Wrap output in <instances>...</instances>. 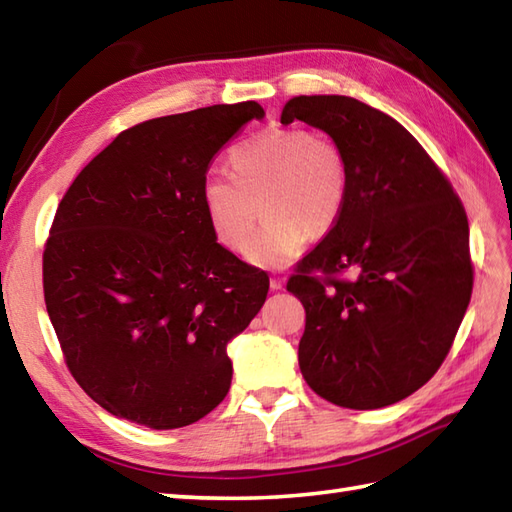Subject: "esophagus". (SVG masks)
<instances>
[{
	"label": "esophagus",
	"instance_id": "esophagus-1",
	"mask_svg": "<svg viewBox=\"0 0 512 512\" xmlns=\"http://www.w3.org/2000/svg\"><path fill=\"white\" fill-rule=\"evenodd\" d=\"M284 284H286V279L281 275L270 277V290H281V288H284Z\"/></svg>",
	"mask_w": 512,
	"mask_h": 512
}]
</instances>
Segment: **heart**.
<instances>
[{
    "label": "heart",
    "mask_w": 512,
    "mask_h": 512,
    "mask_svg": "<svg viewBox=\"0 0 512 512\" xmlns=\"http://www.w3.org/2000/svg\"><path fill=\"white\" fill-rule=\"evenodd\" d=\"M231 173L211 171L202 182V206L211 231L231 253H244L259 220L262 231L248 259L281 268L295 259L310 235L339 224L347 204V162L332 140L308 129H268L237 145Z\"/></svg>",
    "instance_id": "obj_1"
}]
</instances>
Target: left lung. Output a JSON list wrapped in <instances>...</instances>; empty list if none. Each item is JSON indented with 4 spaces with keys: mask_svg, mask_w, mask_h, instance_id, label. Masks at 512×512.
Wrapping results in <instances>:
<instances>
[{
    "mask_svg": "<svg viewBox=\"0 0 512 512\" xmlns=\"http://www.w3.org/2000/svg\"><path fill=\"white\" fill-rule=\"evenodd\" d=\"M292 121L330 134L350 178L339 224L286 286L306 308L301 374L339 407L394 405L438 372L469 308L466 211L418 140L374 107L297 96L281 112Z\"/></svg>",
    "mask_w": 512,
    "mask_h": 512,
    "instance_id": "8db88e82",
    "label": "left lung"
}]
</instances>
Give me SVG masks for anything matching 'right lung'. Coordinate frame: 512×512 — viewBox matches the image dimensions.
Listing matches in <instances>:
<instances>
[{"label":"right lung","instance_id":"obj_1","mask_svg":"<svg viewBox=\"0 0 512 512\" xmlns=\"http://www.w3.org/2000/svg\"><path fill=\"white\" fill-rule=\"evenodd\" d=\"M255 101L151 118L118 134L65 191L43 246V299L76 383L112 416L178 429L231 387L226 345L268 275L215 242L202 182Z\"/></svg>","mask_w":512,"mask_h":512}]
</instances>
